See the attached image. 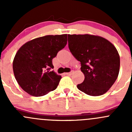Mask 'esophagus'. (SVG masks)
Listing matches in <instances>:
<instances>
[{"label": "esophagus", "instance_id": "34e87169", "mask_svg": "<svg viewBox=\"0 0 132 132\" xmlns=\"http://www.w3.org/2000/svg\"><path fill=\"white\" fill-rule=\"evenodd\" d=\"M73 72H74L73 71H70V72H69V73H66L65 74H66V75H71L72 74Z\"/></svg>", "mask_w": 132, "mask_h": 132}]
</instances>
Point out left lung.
I'll use <instances>...</instances> for the list:
<instances>
[{"label":"left lung","instance_id":"left-lung-1","mask_svg":"<svg viewBox=\"0 0 132 132\" xmlns=\"http://www.w3.org/2000/svg\"><path fill=\"white\" fill-rule=\"evenodd\" d=\"M68 47L80 61L84 74L77 88L93 96L105 94L116 80L120 57L115 46L102 37L89 34H68Z\"/></svg>","mask_w":132,"mask_h":132}]
</instances>
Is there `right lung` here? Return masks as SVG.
Instances as JSON below:
<instances>
[{
	"label": "right lung",
	"mask_w": 132,
	"mask_h": 132,
	"mask_svg": "<svg viewBox=\"0 0 132 132\" xmlns=\"http://www.w3.org/2000/svg\"><path fill=\"white\" fill-rule=\"evenodd\" d=\"M67 44V34L48 35L28 41L18 50L13 62L14 77L22 89L33 96L55 90L61 78L50 71L52 59Z\"/></svg>",
	"instance_id": "add662e5"
}]
</instances>
